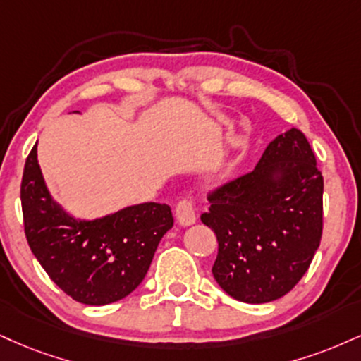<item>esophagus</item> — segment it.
Wrapping results in <instances>:
<instances>
[{
  "label": "esophagus",
  "instance_id": "34e87169",
  "mask_svg": "<svg viewBox=\"0 0 361 361\" xmlns=\"http://www.w3.org/2000/svg\"><path fill=\"white\" fill-rule=\"evenodd\" d=\"M176 220L181 227H188V225H193L197 222V215H195V208L192 202L188 200H183L176 205Z\"/></svg>",
  "mask_w": 361,
  "mask_h": 361
}]
</instances>
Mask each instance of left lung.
<instances>
[{
    "instance_id": "obj_1",
    "label": "left lung",
    "mask_w": 361,
    "mask_h": 361,
    "mask_svg": "<svg viewBox=\"0 0 361 361\" xmlns=\"http://www.w3.org/2000/svg\"><path fill=\"white\" fill-rule=\"evenodd\" d=\"M202 222L216 233L212 267L228 296L276 301L306 274L323 232V175L305 134L269 142L252 171L220 186Z\"/></svg>"
}]
</instances>
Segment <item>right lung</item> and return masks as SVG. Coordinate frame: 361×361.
<instances>
[{"instance_id": "1", "label": "right lung", "mask_w": 361, "mask_h": 361, "mask_svg": "<svg viewBox=\"0 0 361 361\" xmlns=\"http://www.w3.org/2000/svg\"><path fill=\"white\" fill-rule=\"evenodd\" d=\"M21 208L25 235L40 266L65 294L89 306L111 305L131 294L175 222L171 208L154 202L97 219L75 216L51 197L37 145L25 163Z\"/></svg>"}]
</instances>
